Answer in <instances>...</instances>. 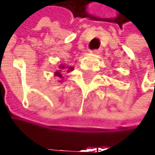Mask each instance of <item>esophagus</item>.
Listing matches in <instances>:
<instances>
[{
	"mask_svg": "<svg viewBox=\"0 0 155 155\" xmlns=\"http://www.w3.org/2000/svg\"><path fill=\"white\" fill-rule=\"evenodd\" d=\"M90 53H91V54H93V55H99L100 53H101V50H100V49H97V50L91 51Z\"/></svg>",
	"mask_w": 155,
	"mask_h": 155,
	"instance_id": "esophagus-1",
	"label": "esophagus"
}]
</instances>
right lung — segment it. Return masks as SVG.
<instances>
[{
    "instance_id": "add662e5",
    "label": "right lung",
    "mask_w": 155,
    "mask_h": 155,
    "mask_svg": "<svg viewBox=\"0 0 155 155\" xmlns=\"http://www.w3.org/2000/svg\"><path fill=\"white\" fill-rule=\"evenodd\" d=\"M74 70V68L73 67H71V66H67V65H64V64H61L60 66L58 67V70L55 72V75L58 77V78L59 79L58 81L60 82V83H62L63 81V72H65V71H67V72H71V71H72Z\"/></svg>"
}]
</instances>
